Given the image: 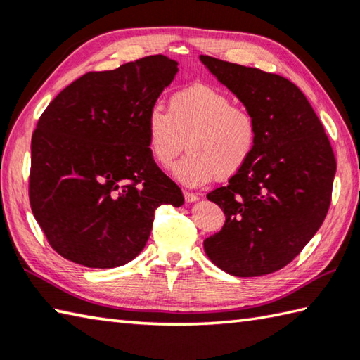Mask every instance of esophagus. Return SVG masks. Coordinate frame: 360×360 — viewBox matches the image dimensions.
Returning a JSON list of instances; mask_svg holds the SVG:
<instances>
[{
  "label": "esophagus",
  "instance_id": "1",
  "mask_svg": "<svg viewBox=\"0 0 360 360\" xmlns=\"http://www.w3.org/2000/svg\"><path fill=\"white\" fill-rule=\"evenodd\" d=\"M184 200L187 202H195V201H198V195L192 193V192H184Z\"/></svg>",
  "mask_w": 360,
  "mask_h": 360
}]
</instances>
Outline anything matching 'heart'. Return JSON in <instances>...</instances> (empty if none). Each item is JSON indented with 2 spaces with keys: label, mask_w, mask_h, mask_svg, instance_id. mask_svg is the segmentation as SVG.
<instances>
[{
  "label": "heart",
  "mask_w": 360,
  "mask_h": 360,
  "mask_svg": "<svg viewBox=\"0 0 360 360\" xmlns=\"http://www.w3.org/2000/svg\"><path fill=\"white\" fill-rule=\"evenodd\" d=\"M148 149L162 168L173 165L186 146L188 154L173 168L187 187H200L219 176L243 169L258 145V121L250 108L236 105L224 91L191 84L169 96L168 112L153 105L145 117Z\"/></svg>",
  "instance_id": "b5f03b06"
}]
</instances>
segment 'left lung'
<instances>
[{"mask_svg": "<svg viewBox=\"0 0 360 360\" xmlns=\"http://www.w3.org/2000/svg\"><path fill=\"white\" fill-rule=\"evenodd\" d=\"M200 60L252 110L259 129L247 165L207 193L226 219L202 245L231 276H266L291 263L323 225L335 155L315 110L288 78L207 55Z\"/></svg>", "mask_w": 360, "mask_h": 360, "instance_id": "left-lung-1", "label": "left lung"}]
</instances>
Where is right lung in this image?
<instances>
[{"instance_id": "obj_1", "label": "right lung", "mask_w": 360, "mask_h": 360, "mask_svg": "<svg viewBox=\"0 0 360 360\" xmlns=\"http://www.w3.org/2000/svg\"><path fill=\"white\" fill-rule=\"evenodd\" d=\"M178 72L163 55L88 72L58 94L31 139L30 202L63 258L97 269L132 261L160 205L181 188L148 149V110Z\"/></svg>"}]
</instances>
